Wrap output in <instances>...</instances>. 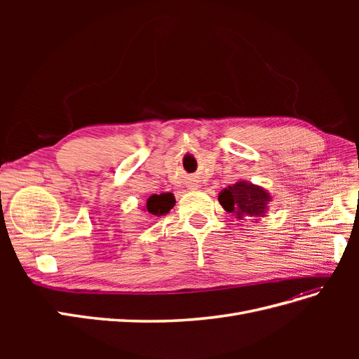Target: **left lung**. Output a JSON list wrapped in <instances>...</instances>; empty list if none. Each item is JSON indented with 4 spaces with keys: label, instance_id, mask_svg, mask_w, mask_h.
Masks as SVG:
<instances>
[{
    "label": "left lung",
    "instance_id": "left-lung-1",
    "mask_svg": "<svg viewBox=\"0 0 359 359\" xmlns=\"http://www.w3.org/2000/svg\"><path fill=\"white\" fill-rule=\"evenodd\" d=\"M271 201L273 196L266 189L245 180H238L219 193V202L224 211L232 212L238 220H255L256 223L260 217L266 215ZM247 216L250 219H247Z\"/></svg>",
    "mask_w": 359,
    "mask_h": 359
}]
</instances>
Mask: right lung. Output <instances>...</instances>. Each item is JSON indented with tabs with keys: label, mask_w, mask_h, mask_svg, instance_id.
I'll list each match as a JSON object with an SVG mask.
<instances>
[{
	"label": "right lung",
	"mask_w": 359,
	"mask_h": 359,
	"mask_svg": "<svg viewBox=\"0 0 359 359\" xmlns=\"http://www.w3.org/2000/svg\"><path fill=\"white\" fill-rule=\"evenodd\" d=\"M173 206H175V196H173L172 193H154L145 201L142 211L156 219V217L166 215Z\"/></svg>",
	"instance_id": "1"
}]
</instances>
